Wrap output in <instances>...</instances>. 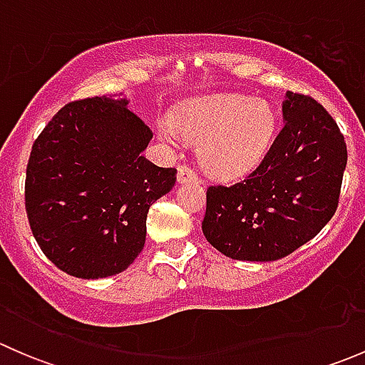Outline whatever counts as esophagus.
<instances>
[{
    "mask_svg": "<svg viewBox=\"0 0 365 365\" xmlns=\"http://www.w3.org/2000/svg\"><path fill=\"white\" fill-rule=\"evenodd\" d=\"M187 182L197 183L200 182V178H197V175L189 168V165L180 164L178 165V183H187Z\"/></svg>",
    "mask_w": 365,
    "mask_h": 365,
    "instance_id": "obj_1",
    "label": "esophagus"
}]
</instances>
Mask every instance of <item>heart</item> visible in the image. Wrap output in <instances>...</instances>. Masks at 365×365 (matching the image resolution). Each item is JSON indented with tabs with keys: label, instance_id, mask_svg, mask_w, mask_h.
<instances>
[{
	"label": "heart",
	"instance_id": "b5f03b06",
	"mask_svg": "<svg viewBox=\"0 0 365 365\" xmlns=\"http://www.w3.org/2000/svg\"><path fill=\"white\" fill-rule=\"evenodd\" d=\"M275 134L274 109L244 95H210L189 102L173 123L159 125V138L178 146L183 138L201 143L200 159L212 176L240 178L251 173L270 148Z\"/></svg>",
	"mask_w": 365,
	"mask_h": 365
}]
</instances>
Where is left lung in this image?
I'll list each match as a JSON object with an SVG mask.
<instances>
[{
	"mask_svg": "<svg viewBox=\"0 0 365 365\" xmlns=\"http://www.w3.org/2000/svg\"><path fill=\"white\" fill-rule=\"evenodd\" d=\"M284 127L242 182L206 190L203 233L224 256L275 261L314 238L339 203L348 152L322 104L286 91Z\"/></svg>",
	"mask_w": 365,
	"mask_h": 365,
	"instance_id": "1",
	"label": "left lung"
}]
</instances>
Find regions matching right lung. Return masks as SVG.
Instances as JSON below:
<instances>
[{"mask_svg":"<svg viewBox=\"0 0 365 365\" xmlns=\"http://www.w3.org/2000/svg\"><path fill=\"white\" fill-rule=\"evenodd\" d=\"M127 98L70 102L35 139L24 200L33 237L60 270L102 279L127 270L146 240L150 206L175 168L143 155L153 132Z\"/></svg>","mask_w":365,"mask_h":365,"instance_id":"add662e5","label":"right lung"}]
</instances>
